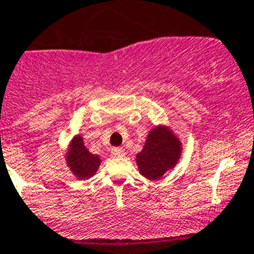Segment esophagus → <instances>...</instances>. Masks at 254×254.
<instances>
[{
    "mask_svg": "<svg viewBox=\"0 0 254 254\" xmlns=\"http://www.w3.org/2000/svg\"><path fill=\"white\" fill-rule=\"evenodd\" d=\"M111 155L115 157V158H119V157H124L125 155V150L120 147H116L111 149Z\"/></svg>",
    "mask_w": 254,
    "mask_h": 254,
    "instance_id": "obj_1",
    "label": "esophagus"
}]
</instances>
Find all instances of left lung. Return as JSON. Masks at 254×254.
Listing matches in <instances>:
<instances>
[{"label":"left lung","mask_w":254,"mask_h":254,"mask_svg":"<svg viewBox=\"0 0 254 254\" xmlns=\"http://www.w3.org/2000/svg\"><path fill=\"white\" fill-rule=\"evenodd\" d=\"M182 154V143L167 125H157L149 130L141 152L136 154L139 173L149 181L163 177L173 170Z\"/></svg>","instance_id":"obj_1"}]
</instances>
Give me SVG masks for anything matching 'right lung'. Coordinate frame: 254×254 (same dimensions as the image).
<instances>
[{"mask_svg": "<svg viewBox=\"0 0 254 254\" xmlns=\"http://www.w3.org/2000/svg\"><path fill=\"white\" fill-rule=\"evenodd\" d=\"M64 159L70 172L78 180H88L95 176L101 164L100 155L92 154L86 148L83 138L79 134L70 139L65 150Z\"/></svg>", "mask_w": 254, "mask_h": 254, "instance_id": "right-lung-1", "label": "right lung"}]
</instances>
